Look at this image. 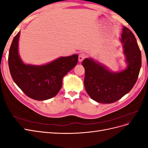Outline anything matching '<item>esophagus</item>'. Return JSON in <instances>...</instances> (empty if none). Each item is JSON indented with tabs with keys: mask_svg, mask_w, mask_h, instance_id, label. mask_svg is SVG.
I'll return each mask as SVG.
<instances>
[{
	"mask_svg": "<svg viewBox=\"0 0 148 148\" xmlns=\"http://www.w3.org/2000/svg\"><path fill=\"white\" fill-rule=\"evenodd\" d=\"M86 57V55L85 54V53H81L79 55V57H78V60H79V62H82Z\"/></svg>",
	"mask_w": 148,
	"mask_h": 148,
	"instance_id": "obj_1",
	"label": "esophagus"
}]
</instances>
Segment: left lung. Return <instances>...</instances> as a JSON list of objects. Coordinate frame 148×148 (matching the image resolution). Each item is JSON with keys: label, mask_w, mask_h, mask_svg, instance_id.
I'll use <instances>...</instances> for the list:
<instances>
[{"label": "left lung", "mask_w": 148, "mask_h": 148, "mask_svg": "<svg viewBox=\"0 0 148 148\" xmlns=\"http://www.w3.org/2000/svg\"><path fill=\"white\" fill-rule=\"evenodd\" d=\"M122 31L121 41L128 64L126 69L112 72L92 59H85L82 62L85 70V89L97 102L111 104L119 101L131 91L137 81L141 66V51L132 31L125 26Z\"/></svg>", "instance_id": "left-lung-1"}]
</instances>
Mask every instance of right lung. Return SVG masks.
<instances>
[{
	"mask_svg": "<svg viewBox=\"0 0 148 148\" xmlns=\"http://www.w3.org/2000/svg\"><path fill=\"white\" fill-rule=\"evenodd\" d=\"M20 34L13 38L8 53V66L13 81L31 99H51L60 90L64 76L77 65L78 56L62 57L44 65H26L18 51Z\"/></svg>",
	"mask_w": 148,
	"mask_h": 148,
	"instance_id": "right-lung-1",
	"label": "right lung"
}]
</instances>
